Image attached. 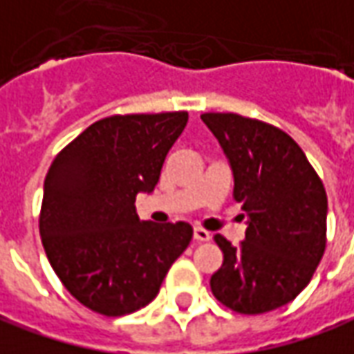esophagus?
Segmentation results:
<instances>
[{
  "label": "esophagus",
  "instance_id": "34e87169",
  "mask_svg": "<svg viewBox=\"0 0 354 354\" xmlns=\"http://www.w3.org/2000/svg\"><path fill=\"white\" fill-rule=\"evenodd\" d=\"M194 240L196 242H209L211 240V234H209L205 228H194Z\"/></svg>",
  "mask_w": 354,
  "mask_h": 354
}]
</instances>
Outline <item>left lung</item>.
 <instances>
[{
	"instance_id": "1",
	"label": "left lung",
	"mask_w": 354,
	"mask_h": 354,
	"mask_svg": "<svg viewBox=\"0 0 354 354\" xmlns=\"http://www.w3.org/2000/svg\"><path fill=\"white\" fill-rule=\"evenodd\" d=\"M201 120L230 160L232 197L250 217L238 246L215 234L223 266L211 290L238 314L281 308L304 290L326 252V187L283 129L232 112H205Z\"/></svg>"
}]
</instances>
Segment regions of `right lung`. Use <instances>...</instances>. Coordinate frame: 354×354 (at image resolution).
I'll return each mask as SVG.
<instances>
[{
    "label": "right lung",
    "mask_w": 354,
    "mask_h": 354,
    "mask_svg": "<svg viewBox=\"0 0 354 354\" xmlns=\"http://www.w3.org/2000/svg\"><path fill=\"white\" fill-rule=\"evenodd\" d=\"M186 124L187 112L102 118L46 174L38 218L46 256L69 295L96 314L147 306L192 242L187 223H141L136 211Z\"/></svg>",
    "instance_id": "obj_1"
}]
</instances>
